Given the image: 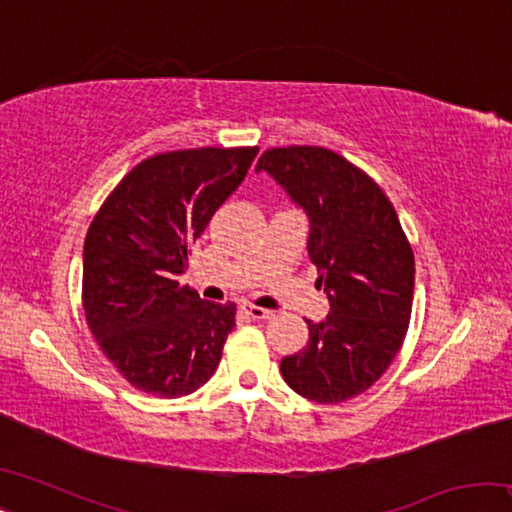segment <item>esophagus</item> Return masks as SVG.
<instances>
[{"instance_id":"34e87169","label":"esophagus","mask_w":512,"mask_h":512,"mask_svg":"<svg viewBox=\"0 0 512 512\" xmlns=\"http://www.w3.org/2000/svg\"><path fill=\"white\" fill-rule=\"evenodd\" d=\"M241 311H244L246 316H250V318H257V320H266V318H273V316H275L271 309H264V307L250 305V302H244V305H241Z\"/></svg>"}]
</instances>
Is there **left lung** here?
<instances>
[{
	"label": "left lung",
	"mask_w": 512,
	"mask_h": 512,
	"mask_svg": "<svg viewBox=\"0 0 512 512\" xmlns=\"http://www.w3.org/2000/svg\"><path fill=\"white\" fill-rule=\"evenodd\" d=\"M268 171L307 212V253L327 291L329 316L309 325V345L284 357L298 395L339 404L366 393L400 352L413 307L415 257L393 203L366 171L323 146H277Z\"/></svg>",
	"instance_id": "left-lung-1"
}]
</instances>
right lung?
I'll use <instances>...</instances> for the list:
<instances>
[{
    "mask_svg": "<svg viewBox=\"0 0 512 512\" xmlns=\"http://www.w3.org/2000/svg\"><path fill=\"white\" fill-rule=\"evenodd\" d=\"M257 151L203 146L151 155L94 214L83 248L85 320L101 352L137 391L183 397L219 368L237 305L207 302L178 277Z\"/></svg>",
    "mask_w": 512,
    "mask_h": 512,
    "instance_id": "add662e5",
    "label": "right lung"
}]
</instances>
